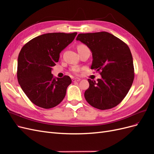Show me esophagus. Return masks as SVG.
<instances>
[{
    "label": "esophagus",
    "mask_w": 154,
    "mask_h": 154,
    "mask_svg": "<svg viewBox=\"0 0 154 154\" xmlns=\"http://www.w3.org/2000/svg\"><path fill=\"white\" fill-rule=\"evenodd\" d=\"M81 80L80 78H75V79H73L72 82H80Z\"/></svg>",
    "instance_id": "esophagus-1"
}]
</instances>
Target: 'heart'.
I'll list each match as a JSON object with an SVG mask.
<instances>
[{
  "instance_id": "obj_1",
  "label": "heart",
  "mask_w": 154,
  "mask_h": 154,
  "mask_svg": "<svg viewBox=\"0 0 154 154\" xmlns=\"http://www.w3.org/2000/svg\"><path fill=\"white\" fill-rule=\"evenodd\" d=\"M83 47H86L85 45H82V44H81V45H78V47H77V49H80V48H83ZM73 70V71H74V73H78V72L79 71V69H76V68H74V69H72Z\"/></svg>"
}]
</instances>
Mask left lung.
I'll list each match as a JSON object with an SVG mask.
<instances>
[{
	"mask_svg": "<svg viewBox=\"0 0 154 154\" xmlns=\"http://www.w3.org/2000/svg\"><path fill=\"white\" fill-rule=\"evenodd\" d=\"M86 45L92 55L91 69L101 71L97 82L88 79L84 96L100 110L112 109L125 98L134 78L132 56L128 45L108 32L80 33L76 39Z\"/></svg>",
	"mask_w": 154,
	"mask_h": 154,
	"instance_id": "obj_1",
	"label": "left lung"
}]
</instances>
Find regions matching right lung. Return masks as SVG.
Here are the masks:
<instances>
[{
	"instance_id": "right-lung-1",
	"label": "right lung",
	"mask_w": 154,
	"mask_h": 154,
	"mask_svg": "<svg viewBox=\"0 0 154 154\" xmlns=\"http://www.w3.org/2000/svg\"><path fill=\"white\" fill-rule=\"evenodd\" d=\"M77 32H51L32 38L22 48L18 57L17 78L27 97L35 105L51 109L61 103L67 87L69 76L57 78L51 74L60 54L74 40Z\"/></svg>"
}]
</instances>
